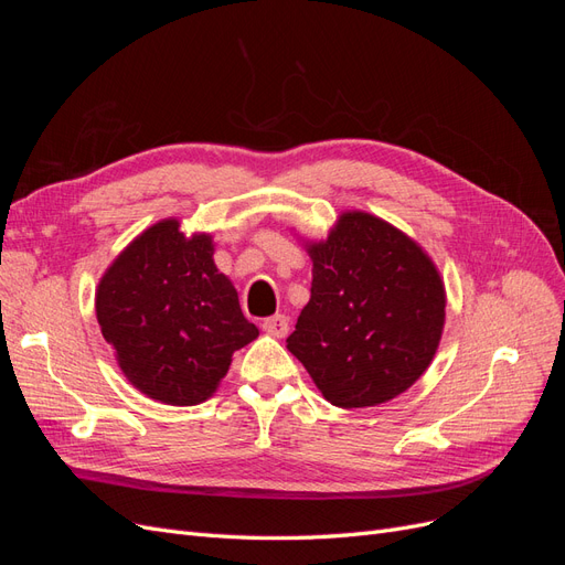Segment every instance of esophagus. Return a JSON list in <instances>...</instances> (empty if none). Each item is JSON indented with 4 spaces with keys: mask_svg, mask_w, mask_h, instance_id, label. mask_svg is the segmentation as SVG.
<instances>
[{
    "mask_svg": "<svg viewBox=\"0 0 565 565\" xmlns=\"http://www.w3.org/2000/svg\"><path fill=\"white\" fill-rule=\"evenodd\" d=\"M262 328L264 332L273 334V337H285L289 330V320L285 313H276V316H268L262 320Z\"/></svg>",
    "mask_w": 565,
    "mask_h": 565,
    "instance_id": "obj_1",
    "label": "esophagus"
}]
</instances>
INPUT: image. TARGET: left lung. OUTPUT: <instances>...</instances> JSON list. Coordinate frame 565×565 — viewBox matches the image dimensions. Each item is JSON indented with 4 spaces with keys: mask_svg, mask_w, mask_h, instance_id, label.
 <instances>
[{
    "mask_svg": "<svg viewBox=\"0 0 565 565\" xmlns=\"http://www.w3.org/2000/svg\"><path fill=\"white\" fill-rule=\"evenodd\" d=\"M311 299L287 349L337 407L380 405L429 367L446 322V289L405 233L365 214H341L309 245Z\"/></svg>",
    "mask_w": 565,
    "mask_h": 565,
    "instance_id": "left-lung-1",
    "label": "left lung"
}]
</instances>
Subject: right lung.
<instances>
[{
	"instance_id": "add662e5",
	"label": "right lung",
	"mask_w": 565,
	"mask_h": 565,
	"mask_svg": "<svg viewBox=\"0 0 565 565\" xmlns=\"http://www.w3.org/2000/svg\"><path fill=\"white\" fill-rule=\"evenodd\" d=\"M210 235L160 221L117 256L96 292V318L127 380L169 405L210 398L231 355L259 337L235 287L214 266Z\"/></svg>"
}]
</instances>
